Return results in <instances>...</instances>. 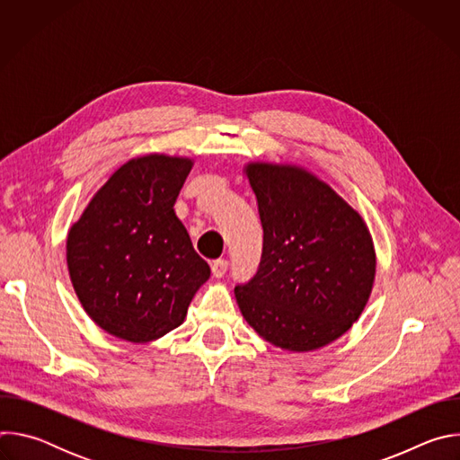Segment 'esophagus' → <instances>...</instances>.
I'll return each mask as SVG.
<instances>
[{
  "mask_svg": "<svg viewBox=\"0 0 460 460\" xmlns=\"http://www.w3.org/2000/svg\"><path fill=\"white\" fill-rule=\"evenodd\" d=\"M227 268H229V261L227 260H215L211 264V271H213V277L217 279H222L226 273H227Z\"/></svg>",
  "mask_w": 460,
  "mask_h": 460,
  "instance_id": "obj_1",
  "label": "esophagus"
}]
</instances>
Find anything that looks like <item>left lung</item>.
<instances>
[{
	"mask_svg": "<svg viewBox=\"0 0 460 460\" xmlns=\"http://www.w3.org/2000/svg\"><path fill=\"white\" fill-rule=\"evenodd\" d=\"M264 229L256 273L236 284L243 318L268 342L313 351L360 316L375 279V249L357 211L291 165L245 169Z\"/></svg>",
	"mask_w": 460,
	"mask_h": 460,
	"instance_id": "1",
	"label": "left lung"
}]
</instances>
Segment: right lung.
<instances>
[{"label":"right lung","instance_id":"1","mask_svg":"<svg viewBox=\"0 0 460 460\" xmlns=\"http://www.w3.org/2000/svg\"><path fill=\"white\" fill-rule=\"evenodd\" d=\"M190 160L127 162L94 194L67 238L75 291L107 333L149 342L178 327L211 275L174 213Z\"/></svg>","mask_w":460,"mask_h":460}]
</instances>
